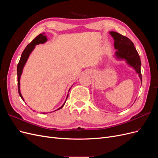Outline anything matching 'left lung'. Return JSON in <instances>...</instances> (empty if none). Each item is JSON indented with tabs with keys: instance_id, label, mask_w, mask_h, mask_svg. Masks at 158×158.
<instances>
[{
	"instance_id": "obj_1",
	"label": "left lung",
	"mask_w": 158,
	"mask_h": 158,
	"mask_svg": "<svg viewBox=\"0 0 158 158\" xmlns=\"http://www.w3.org/2000/svg\"><path fill=\"white\" fill-rule=\"evenodd\" d=\"M110 34L114 39V47L117 50L115 56L118 59L125 60L127 64L136 70L142 82L140 70L141 61L134 44L130 39L115 31H110Z\"/></svg>"
}]
</instances>
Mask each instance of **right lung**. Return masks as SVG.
<instances>
[{
	"label": "right lung",
	"mask_w": 158,
	"mask_h": 158,
	"mask_svg": "<svg viewBox=\"0 0 158 158\" xmlns=\"http://www.w3.org/2000/svg\"><path fill=\"white\" fill-rule=\"evenodd\" d=\"M47 41V37H46V35H45L44 33H41V34L38 35L35 38V39L30 43V44H29L27 45V47H26L25 49L23 50L22 54L21 55V58H20V61H19V63H18V66H17V75H18V93H19V95H20V96L21 97V98H22L23 101H24V99H23L22 95L21 94V92H20V76H21L22 73L23 66H24L25 64L26 63V61L28 59V57H29L30 53L32 52V51L34 49L35 46L36 45H39L40 44H44V43H45ZM70 89H69V91H70ZM68 96H69V94L67 95V97H66V99L68 98ZM66 101L64 102V103L63 106H62L60 107H59L57 110L63 108V107L64 106ZM55 111H56V110H55ZM45 113H43V114H45Z\"/></svg>",
	"instance_id": "add662e5"
}]
</instances>
